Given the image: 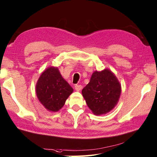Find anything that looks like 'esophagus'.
<instances>
[{
	"label": "esophagus",
	"mask_w": 157,
	"mask_h": 157,
	"mask_svg": "<svg viewBox=\"0 0 157 157\" xmlns=\"http://www.w3.org/2000/svg\"><path fill=\"white\" fill-rule=\"evenodd\" d=\"M75 89L76 91H79V90H81L82 89V86L80 85H75Z\"/></svg>",
	"instance_id": "esophagus-1"
}]
</instances>
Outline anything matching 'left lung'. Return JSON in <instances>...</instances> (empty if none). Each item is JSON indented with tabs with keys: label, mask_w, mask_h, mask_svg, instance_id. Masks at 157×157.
<instances>
[{
	"label": "left lung",
	"mask_w": 157,
	"mask_h": 157,
	"mask_svg": "<svg viewBox=\"0 0 157 157\" xmlns=\"http://www.w3.org/2000/svg\"><path fill=\"white\" fill-rule=\"evenodd\" d=\"M88 107L95 115L107 113L116 105L121 94V85L108 69L93 73L90 82L82 90Z\"/></svg>",
	"instance_id": "8db88e82"
}]
</instances>
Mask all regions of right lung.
Segmentation results:
<instances>
[{
  "mask_svg": "<svg viewBox=\"0 0 157 157\" xmlns=\"http://www.w3.org/2000/svg\"><path fill=\"white\" fill-rule=\"evenodd\" d=\"M36 90L41 103L51 111L60 110L73 91L56 67H50L43 72L38 79Z\"/></svg>",
  "mask_w": 157,
  "mask_h": 157,
  "instance_id": "obj_1",
  "label": "right lung"
}]
</instances>
